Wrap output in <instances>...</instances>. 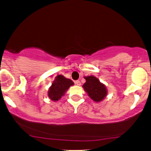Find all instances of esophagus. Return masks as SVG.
Segmentation results:
<instances>
[{
    "label": "esophagus",
    "mask_w": 151,
    "mask_h": 151,
    "mask_svg": "<svg viewBox=\"0 0 151 151\" xmlns=\"http://www.w3.org/2000/svg\"><path fill=\"white\" fill-rule=\"evenodd\" d=\"M74 83H75L76 85H77V86H80L81 85V82H80L79 80H77V81H74Z\"/></svg>",
    "instance_id": "obj_1"
}]
</instances>
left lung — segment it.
<instances>
[{
	"instance_id": "8db88e82",
	"label": "left lung",
	"mask_w": 151,
	"mask_h": 151,
	"mask_svg": "<svg viewBox=\"0 0 151 151\" xmlns=\"http://www.w3.org/2000/svg\"><path fill=\"white\" fill-rule=\"evenodd\" d=\"M85 79L86 81L83 85V88L88 93V96L95 102L102 101L107 94L105 86L93 76H88Z\"/></svg>"
}]
</instances>
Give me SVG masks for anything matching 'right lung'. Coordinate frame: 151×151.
Here are the masks:
<instances>
[{"instance_id":"1","label":"right lung","mask_w":151,"mask_h":151,"mask_svg":"<svg viewBox=\"0 0 151 151\" xmlns=\"http://www.w3.org/2000/svg\"><path fill=\"white\" fill-rule=\"evenodd\" d=\"M74 84L71 79H67L63 75H58L55 78L52 85L49 88L48 95L53 101H58L65 94V91Z\"/></svg>"}]
</instances>
